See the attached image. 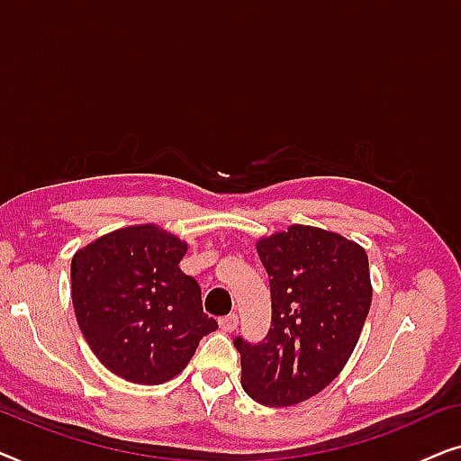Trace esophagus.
I'll return each instance as SVG.
<instances>
[{"label":"esophagus","mask_w":461,"mask_h":461,"mask_svg":"<svg viewBox=\"0 0 461 461\" xmlns=\"http://www.w3.org/2000/svg\"><path fill=\"white\" fill-rule=\"evenodd\" d=\"M218 325H220V330L222 331H226V333H230V331H235L237 330V325H239V317L235 312L232 314H226V317H222L218 321Z\"/></svg>","instance_id":"esophagus-1"}]
</instances>
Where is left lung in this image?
Returning a JSON list of instances; mask_svg holds the SVG:
<instances>
[{
    "label": "left lung",
    "instance_id": "obj_1",
    "mask_svg": "<svg viewBox=\"0 0 461 461\" xmlns=\"http://www.w3.org/2000/svg\"><path fill=\"white\" fill-rule=\"evenodd\" d=\"M270 276L273 321L260 344L235 339L241 386L267 407L312 399L361 338L374 287L367 251L339 232L292 224L256 241Z\"/></svg>",
    "mask_w": 461,
    "mask_h": 461
}]
</instances>
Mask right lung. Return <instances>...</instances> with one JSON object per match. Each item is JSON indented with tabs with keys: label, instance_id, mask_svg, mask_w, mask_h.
<instances>
[{
	"label": "right lung",
	"instance_id": "1",
	"mask_svg": "<svg viewBox=\"0 0 461 461\" xmlns=\"http://www.w3.org/2000/svg\"><path fill=\"white\" fill-rule=\"evenodd\" d=\"M188 243L159 224L94 239L71 260V298L87 346L111 374L155 386L185 371L218 323L180 270Z\"/></svg>",
	"mask_w": 461,
	"mask_h": 461
}]
</instances>
